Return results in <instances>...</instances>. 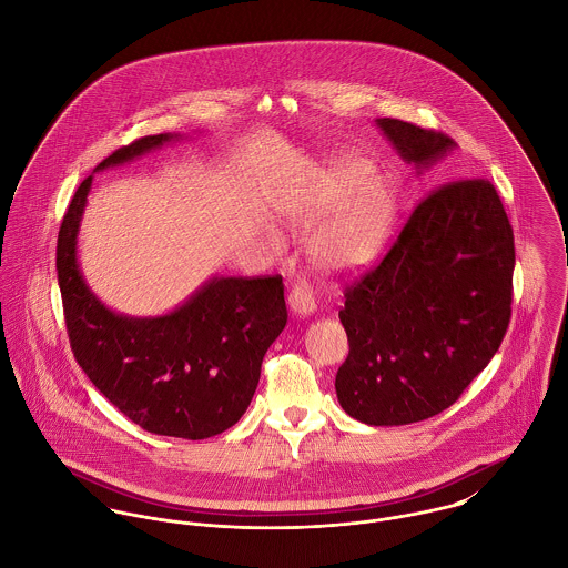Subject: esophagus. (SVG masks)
I'll return each mask as SVG.
<instances>
[{"label": "esophagus", "instance_id": "1", "mask_svg": "<svg viewBox=\"0 0 568 568\" xmlns=\"http://www.w3.org/2000/svg\"><path fill=\"white\" fill-rule=\"evenodd\" d=\"M288 306L295 317H308L315 313V297H313V291L306 284V280H297V284L293 286V291L288 295Z\"/></svg>", "mask_w": 568, "mask_h": 568}]
</instances>
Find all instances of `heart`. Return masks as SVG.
<instances>
[{"instance_id":"1","label":"heart","mask_w":568,"mask_h":568,"mask_svg":"<svg viewBox=\"0 0 568 568\" xmlns=\"http://www.w3.org/2000/svg\"><path fill=\"white\" fill-rule=\"evenodd\" d=\"M369 163L334 160L313 168L280 205L284 225L306 236L313 262L332 275L369 268L392 236L398 216V192L385 179H367ZM282 248L280 234H268Z\"/></svg>"}]
</instances>
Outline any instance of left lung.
<instances>
[{
	"label": "left lung",
	"instance_id": "obj_1",
	"mask_svg": "<svg viewBox=\"0 0 568 568\" xmlns=\"http://www.w3.org/2000/svg\"><path fill=\"white\" fill-rule=\"evenodd\" d=\"M376 126L419 174L457 149L403 120ZM514 262V232L486 179L448 181L419 201L383 262L345 288L349 354L334 381L343 410L403 426L455 405L507 332Z\"/></svg>",
	"mask_w": 568,
	"mask_h": 568
}]
</instances>
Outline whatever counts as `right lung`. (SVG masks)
Returning <instances> with one entry per match:
<instances>
[{
    "instance_id": "obj_1",
    "label": "right lung",
    "mask_w": 568,
    "mask_h": 568,
    "mask_svg": "<svg viewBox=\"0 0 568 568\" xmlns=\"http://www.w3.org/2000/svg\"><path fill=\"white\" fill-rule=\"evenodd\" d=\"M179 135L118 149L93 172L133 162ZM89 174L59 232L57 271L72 352L93 387L149 433L205 439L234 426L251 403L266 349L286 325L280 275L210 277L162 317H126L87 286L77 244Z\"/></svg>"
}]
</instances>
